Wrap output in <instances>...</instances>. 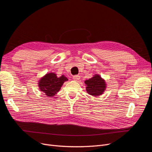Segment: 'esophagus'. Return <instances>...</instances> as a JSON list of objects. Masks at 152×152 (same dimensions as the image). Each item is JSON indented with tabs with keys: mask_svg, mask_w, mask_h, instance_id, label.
I'll use <instances>...</instances> for the list:
<instances>
[{
	"mask_svg": "<svg viewBox=\"0 0 152 152\" xmlns=\"http://www.w3.org/2000/svg\"><path fill=\"white\" fill-rule=\"evenodd\" d=\"M73 79L75 81H78L80 79V76H79V75H75L73 76Z\"/></svg>",
	"mask_w": 152,
	"mask_h": 152,
	"instance_id": "34e87169",
	"label": "esophagus"
}]
</instances>
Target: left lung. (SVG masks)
<instances>
[{"instance_id":"left-lung-1","label":"left lung","mask_w":152,"mask_h":152,"mask_svg":"<svg viewBox=\"0 0 152 152\" xmlns=\"http://www.w3.org/2000/svg\"><path fill=\"white\" fill-rule=\"evenodd\" d=\"M86 90L93 97H97L103 94L107 88L105 80L100 75L95 74L91 78L84 81Z\"/></svg>"}]
</instances>
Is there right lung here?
<instances>
[{"mask_svg": "<svg viewBox=\"0 0 152 152\" xmlns=\"http://www.w3.org/2000/svg\"><path fill=\"white\" fill-rule=\"evenodd\" d=\"M68 80L64 75L58 77L55 73L50 72L39 79L38 87L40 91L45 93L47 96L54 97L60 91L63 83Z\"/></svg>", "mask_w": 152, "mask_h": 152, "instance_id": "1", "label": "right lung"}]
</instances>
